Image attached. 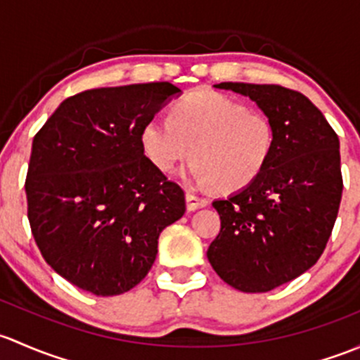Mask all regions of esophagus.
I'll return each mask as SVG.
<instances>
[{
  "label": "esophagus",
  "mask_w": 360,
  "mask_h": 360,
  "mask_svg": "<svg viewBox=\"0 0 360 360\" xmlns=\"http://www.w3.org/2000/svg\"><path fill=\"white\" fill-rule=\"evenodd\" d=\"M185 199H187V210L188 211L199 210V207H205L207 205V199L199 198V195L191 194V192H187V194H185Z\"/></svg>",
  "instance_id": "1"
}]
</instances>
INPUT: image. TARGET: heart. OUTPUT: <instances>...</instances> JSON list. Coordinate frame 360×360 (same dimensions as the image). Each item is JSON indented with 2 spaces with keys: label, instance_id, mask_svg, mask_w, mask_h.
<instances>
[{
  "label": "heart",
  "instance_id": "1",
  "mask_svg": "<svg viewBox=\"0 0 360 360\" xmlns=\"http://www.w3.org/2000/svg\"><path fill=\"white\" fill-rule=\"evenodd\" d=\"M274 142L269 116L214 91L188 94L173 105L172 120L155 116L142 129L143 153L159 172H172L192 150L188 179L229 192L260 175Z\"/></svg>",
  "mask_w": 360,
  "mask_h": 360
}]
</instances>
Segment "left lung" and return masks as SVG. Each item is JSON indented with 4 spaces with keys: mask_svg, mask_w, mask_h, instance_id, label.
Returning <instances> with one entry per match:
<instances>
[{
    "mask_svg": "<svg viewBox=\"0 0 360 360\" xmlns=\"http://www.w3.org/2000/svg\"><path fill=\"white\" fill-rule=\"evenodd\" d=\"M250 97L274 126V150L250 185L213 201L220 234L207 248L214 272L243 292H266L321 258L342 201L340 140L305 95L279 84L220 83Z\"/></svg>",
    "mask_w": 360,
    "mask_h": 360,
    "instance_id": "obj_1",
    "label": "left lung"
}]
</instances>
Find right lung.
Returning a JSON list of instances; mask_svg holds the SVG:
<instances>
[{"mask_svg": "<svg viewBox=\"0 0 360 360\" xmlns=\"http://www.w3.org/2000/svg\"><path fill=\"white\" fill-rule=\"evenodd\" d=\"M175 84L94 88L65 98L32 140L25 194L44 262L70 284L116 296L149 274L185 195L143 154L142 129Z\"/></svg>", "mask_w": 360, "mask_h": 360, "instance_id": "1", "label": "right lung"}]
</instances>
